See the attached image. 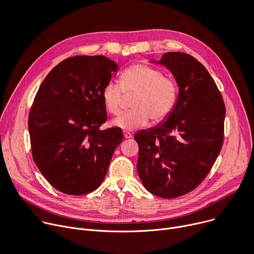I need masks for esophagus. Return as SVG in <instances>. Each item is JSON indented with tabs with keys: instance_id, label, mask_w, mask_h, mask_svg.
I'll use <instances>...</instances> for the list:
<instances>
[{
	"instance_id": "34e87169",
	"label": "esophagus",
	"mask_w": 254,
	"mask_h": 254,
	"mask_svg": "<svg viewBox=\"0 0 254 254\" xmlns=\"http://www.w3.org/2000/svg\"><path fill=\"white\" fill-rule=\"evenodd\" d=\"M124 136L125 139H130V137H132V134L128 131H124Z\"/></svg>"
}]
</instances>
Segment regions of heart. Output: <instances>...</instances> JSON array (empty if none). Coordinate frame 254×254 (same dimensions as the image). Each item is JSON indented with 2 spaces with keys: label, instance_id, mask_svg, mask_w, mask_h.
I'll list each match as a JSON object with an SVG mask.
<instances>
[{
  "label": "heart",
  "instance_id": "heart-1",
  "mask_svg": "<svg viewBox=\"0 0 254 254\" xmlns=\"http://www.w3.org/2000/svg\"><path fill=\"white\" fill-rule=\"evenodd\" d=\"M119 83L120 86L108 83L101 93L104 108L112 115L121 111L123 93L125 96L133 95L132 109L112 121L115 127L130 131L147 126L150 119L161 123L169 117L176 104L177 85L159 68L144 64H132L122 73Z\"/></svg>",
  "mask_w": 254,
  "mask_h": 254
}]
</instances>
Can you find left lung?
Here are the masks:
<instances>
[{
	"mask_svg": "<svg viewBox=\"0 0 254 254\" xmlns=\"http://www.w3.org/2000/svg\"><path fill=\"white\" fill-rule=\"evenodd\" d=\"M173 75L179 93L167 120L134 135L136 171L151 193L174 198L193 190L219 156L226 109L206 68L184 53H166L159 61Z\"/></svg>",
	"mask_w": 254,
	"mask_h": 254,
	"instance_id": "1",
	"label": "left lung"
}]
</instances>
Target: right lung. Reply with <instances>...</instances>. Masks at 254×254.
<instances>
[{"label": "right lung", "instance_id": "add662e5", "mask_svg": "<svg viewBox=\"0 0 254 254\" xmlns=\"http://www.w3.org/2000/svg\"><path fill=\"white\" fill-rule=\"evenodd\" d=\"M118 64L104 56L68 58L45 77L32 104L28 129L33 160L59 191L81 195L99 188L122 128L107 120L101 93Z\"/></svg>", "mask_w": 254, "mask_h": 254}]
</instances>
